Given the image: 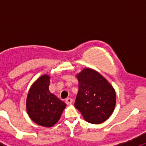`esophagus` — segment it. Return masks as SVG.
<instances>
[{
  "mask_svg": "<svg viewBox=\"0 0 146 146\" xmlns=\"http://www.w3.org/2000/svg\"><path fill=\"white\" fill-rule=\"evenodd\" d=\"M72 102H73V100H72V98H70V97L66 98V99H65V102H66V104H72Z\"/></svg>",
  "mask_w": 146,
  "mask_h": 146,
  "instance_id": "34e87169",
  "label": "esophagus"
}]
</instances>
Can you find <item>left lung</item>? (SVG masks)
I'll use <instances>...</instances> for the list:
<instances>
[{
	"instance_id": "obj_1",
	"label": "left lung",
	"mask_w": 146,
	"mask_h": 146,
	"mask_svg": "<svg viewBox=\"0 0 146 146\" xmlns=\"http://www.w3.org/2000/svg\"><path fill=\"white\" fill-rule=\"evenodd\" d=\"M79 91L74 106L86 121L98 124L106 121L114 110L115 92L113 86L96 71L85 69L77 74Z\"/></svg>"
}]
</instances>
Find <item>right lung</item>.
<instances>
[{
    "label": "right lung",
    "mask_w": 146,
    "mask_h": 146,
    "mask_svg": "<svg viewBox=\"0 0 146 146\" xmlns=\"http://www.w3.org/2000/svg\"><path fill=\"white\" fill-rule=\"evenodd\" d=\"M50 77L42 75L30 88L26 102L28 115L40 126L51 127L57 123L66 104L49 91Z\"/></svg>",
    "instance_id": "1"
}]
</instances>
